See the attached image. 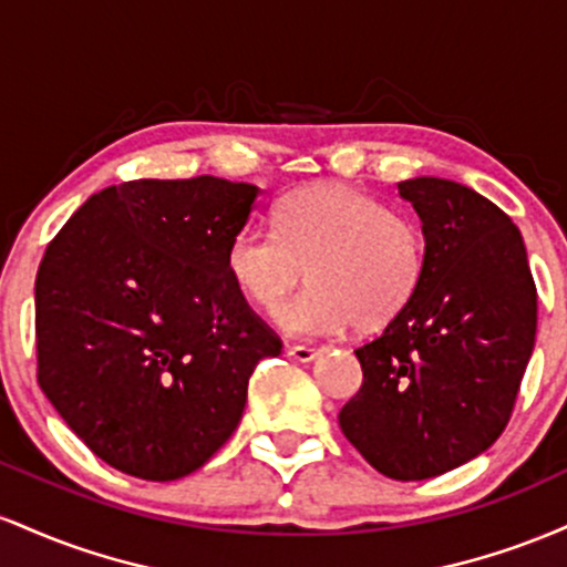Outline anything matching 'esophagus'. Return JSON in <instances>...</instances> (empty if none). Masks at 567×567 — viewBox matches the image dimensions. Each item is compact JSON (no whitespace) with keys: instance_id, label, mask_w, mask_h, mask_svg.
<instances>
[{"instance_id":"obj_1","label":"esophagus","mask_w":567,"mask_h":567,"mask_svg":"<svg viewBox=\"0 0 567 567\" xmlns=\"http://www.w3.org/2000/svg\"><path fill=\"white\" fill-rule=\"evenodd\" d=\"M285 351H288V357H292V360H298V362H311L317 354H320V351L309 349V347H288Z\"/></svg>"}]
</instances>
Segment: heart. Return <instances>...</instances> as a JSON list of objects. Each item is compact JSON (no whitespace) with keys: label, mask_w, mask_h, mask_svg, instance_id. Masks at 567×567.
Instances as JSON below:
<instances>
[{"label":"heart","mask_w":567,"mask_h":567,"mask_svg":"<svg viewBox=\"0 0 567 567\" xmlns=\"http://www.w3.org/2000/svg\"><path fill=\"white\" fill-rule=\"evenodd\" d=\"M226 269L264 311H275L306 270L310 288L277 311L292 336L324 338L349 324L379 330L424 282L426 234L360 188L306 186L279 199L277 231L250 224L234 234Z\"/></svg>","instance_id":"1"}]
</instances>
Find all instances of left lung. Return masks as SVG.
<instances>
[{
  "instance_id": "8db88e82",
  "label": "left lung",
  "mask_w": 567,
  "mask_h": 567,
  "mask_svg": "<svg viewBox=\"0 0 567 567\" xmlns=\"http://www.w3.org/2000/svg\"><path fill=\"white\" fill-rule=\"evenodd\" d=\"M426 234V275L396 320L354 349L362 386L338 413L373 470L429 480L477 458L512 419L536 343L538 296L523 234L445 178L396 184Z\"/></svg>"
}]
</instances>
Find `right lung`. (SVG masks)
I'll return each instance as SVG.
<instances>
[{
    "label": "right lung",
    "instance_id": "1",
    "mask_svg": "<svg viewBox=\"0 0 567 567\" xmlns=\"http://www.w3.org/2000/svg\"><path fill=\"white\" fill-rule=\"evenodd\" d=\"M258 186L199 175L90 197L37 271V379L114 470L167 483L231 437L282 341L226 269Z\"/></svg>",
    "mask_w": 567,
    "mask_h": 567
}]
</instances>
